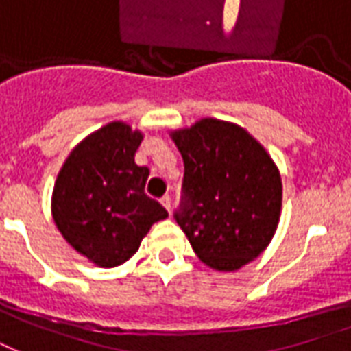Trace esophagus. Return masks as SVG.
Returning a JSON list of instances; mask_svg holds the SVG:
<instances>
[{"label":"esophagus","mask_w":351,"mask_h":351,"mask_svg":"<svg viewBox=\"0 0 351 351\" xmlns=\"http://www.w3.org/2000/svg\"><path fill=\"white\" fill-rule=\"evenodd\" d=\"M160 204L165 205L166 210H170V209H172V197H170V196H162V197H160Z\"/></svg>","instance_id":"34e87169"}]
</instances>
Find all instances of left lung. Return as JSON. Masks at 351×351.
I'll list each match as a JSON object with an SVG mask.
<instances>
[{
    "label": "left lung",
    "mask_w": 351,
    "mask_h": 351,
    "mask_svg": "<svg viewBox=\"0 0 351 351\" xmlns=\"http://www.w3.org/2000/svg\"><path fill=\"white\" fill-rule=\"evenodd\" d=\"M172 138L185 162L176 222L205 265L233 272L270 244L281 176L266 149L235 123L204 118Z\"/></svg>",
    "instance_id": "1"
}]
</instances>
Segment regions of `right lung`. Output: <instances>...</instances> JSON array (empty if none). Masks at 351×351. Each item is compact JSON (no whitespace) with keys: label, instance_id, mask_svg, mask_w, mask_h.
Instances as JSON below:
<instances>
[{"label":"right lung","instance_id":"right-lung-1","mask_svg":"<svg viewBox=\"0 0 351 351\" xmlns=\"http://www.w3.org/2000/svg\"><path fill=\"white\" fill-rule=\"evenodd\" d=\"M141 131L112 122L73 147L55 181L51 213L70 246L112 268L136 254L168 210L144 192L149 170L135 162Z\"/></svg>","mask_w":351,"mask_h":351}]
</instances>
